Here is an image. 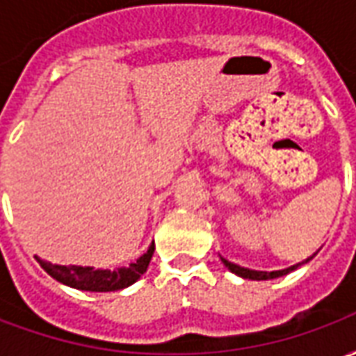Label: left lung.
<instances>
[{
  "instance_id": "1",
  "label": "left lung",
  "mask_w": 356,
  "mask_h": 356,
  "mask_svg": "<svg viewBox=\"0 0 356 356\" xmlns=\"http://www.w3.org/2000/svg\"><path fill=\"white\" fill-rule=\"evenodd\" d=\"M311 259H313V255H311L309 259H305L303 263L311 261ZM221 261H223L225 267L229 268L231 273L242 276V278H250V280H270V278H278V276L288 275L290 270H293V268H298L299 265H301V263H298V265H293V267H288V268H282V270H273V273H265V270H252V268H244V267H240V265H234V263L227 261L225 257H221Z\"/></svg>"
}]
</instances>
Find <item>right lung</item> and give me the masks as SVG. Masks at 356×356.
<instances>
[{
	"mask_svg": "<svg viewBox=\"0 0 356 356\" xmlns=\"http://www.w3.org/2000/svg\"><path fill=\"white\" fill-rule=\"evenodd\" d=\"M154 254V242L150 244L147 254H143L129 267L122 268H95V267H80V265H53L49 261H43L35 255L38 263L42 265L43 270L51 275L58 282L66 284L70 288L86 291H116L124 290L133 282H137L140 275H145L148 268V263Z\"/></svg>",
	"mask_w": 356,
	"mask_h": 356,
	"instance_id": "obj_1",
	"label": "right lung"
}]
</instances>
